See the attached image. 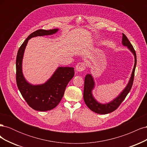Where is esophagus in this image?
<instances>
[{"mask_svg": "<svg viewBox=\"0 0 147 147\" xmlns=\"http://www.w3.org/2000/svg\"><path fill=\"white\" fill-rule=\"evenodd\" d=\"M86 69V64L84 63H79L78 64H77V65H76V70L77 72H82L84 69Z\"/></svg>", "mask_w": 147, "mask_h": 147, "instance_id": "obj_1", "label": "esophagus"}]
</instances>
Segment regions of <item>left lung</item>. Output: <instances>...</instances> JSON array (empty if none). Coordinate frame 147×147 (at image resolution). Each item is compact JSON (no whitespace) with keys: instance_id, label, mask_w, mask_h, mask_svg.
I'll use <instances>...</instances> for the list:
<instances>
[{"instance_id":"8db88e82","label":"left lung","mask_w":147,"mask_h":147,"mask_svg":"<svg viewBox=\"0 0 147 147\" xmlns=\"http://www.w3.org/2000/svg\"><path fill=\"white\" fill-rule=\"evenodd\" d=\"M122 44L123 46L127 47L129 51L132 53V55H134V68L132 69L131 76L129 78V80L128 82V83L117 97H115L114 99L108 102V103H100V102H99L94 98V97L92 95V90H94L96 85L94 78L92 76V75L88 74L86 75L85 78H84L83 91L84 101L85 102L86 105L88 106V107L91 110H92V112L96 113L107 114L113 112L121 104V102L126 98V96L131 91V89L133 84V81H134V72L137 64L136 53L134 48H133L132 45H131V43L129 41L128 38L124 34H123Z\"/></svg>"}]
</instances>
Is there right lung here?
<instances>
[{
  "mask_svg": "<svg viewBox=\"0 0 147 147\" xmlns=\"http://www.w3.org/2000/svg\"><path fill=\"white\" fill-rule=\"evenodd\" d=\"M58 30V29H54L35 31L25 40L17 53L16 68L18 88L28 104L37 111L50 110L58 105L64 96L67 85L74 76V68L59 67L45 83L32 84L26 80L23 73L22 65L24 51L31 38L53 35Z\"/></svg>",
  "mask_w": 147,
  "mask_h": 147,
  "instance_id": "1",
  "label": "right lung"
}]
</instances>
